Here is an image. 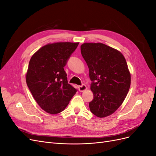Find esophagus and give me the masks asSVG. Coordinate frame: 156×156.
<instances>
[{
    "label": "esophagus",
    "instance_id": "esophagus-1",
    "mask_svg": "<svg viewBox=\"0 0 156 156\" xmlns=\"http://www.w3.org/2000/svg\"><path fill=\"white\" fill-rule=\"evenodd\" d=\"M79 90L80 92H83L84 90H86L87 89V87L85 85V84H82V85L81 86H79Z\"/></svg>",
    "mask_w": 156,
    "mask_h": 156
}]
</instances>
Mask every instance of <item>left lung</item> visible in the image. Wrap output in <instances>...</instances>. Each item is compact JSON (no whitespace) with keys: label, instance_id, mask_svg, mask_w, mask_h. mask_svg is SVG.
<instances>
[{"label":"left lung","instance_id":"8db88e82","mask_svg":"<svg viewBox=\"0 0 156 156\" xmlns=\"http://www.w3.org/2000/svg\"><path fill=\"white\" fill-rule=\"evenodd\" d=\"M81 52L92 81L90 110L98 117L109 116L122 104L130 87L126 60L119 51L101 43H84Z\"/></svg>","mask_w":156,"mask_h":156}]
</instances>
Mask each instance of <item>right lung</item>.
Here are the masks:
<instances>
[{"label": "right lung", "instance_id": "right-lung-1", "mask_svg": "<svg viewBox=\"0 0 156 156\" xmlns=\"http://www.w3.org/2000/svg\"><path fill=\"white\" fill-rule=\"evenodd\" d=\"M79 42L48 44L32 56L26 82L39 106L51 115L65 109L77 90L68 84L64 67Z\"/></svg>", "mask_w": 156, "mask_h": 156}]
</instances>
